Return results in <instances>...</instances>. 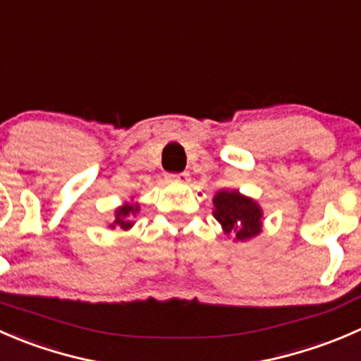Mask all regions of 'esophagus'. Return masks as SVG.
Returning <instances> with one entry per match:
<instances>
[{"label":"esophagus","instance_id":"34e87169","mask_svg":"<svg viewBox=\"0 0 361 361\" xmlns=\"http://www.w3.org/2000/svg\"><path fill=\"white\" fill-rule=\"evenodd\" d=\"M166 180L169 182H189V173L188 172H179V173H166Z\"/></svg>","mask_w":361,"mask_h":361}]
</instances>
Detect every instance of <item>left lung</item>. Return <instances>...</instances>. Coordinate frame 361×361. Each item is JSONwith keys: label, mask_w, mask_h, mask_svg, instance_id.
<instances>
[{"label": "left lung", "mask_w": 361, "mask_h": 361, "mask_svg": "<svg viewBox=\"0 0 361 361\" xmlns=\"http://www.w3.org/2000/svg\"><path fill=\"white\" fill-rule=\"evenodd\" d=\"M214 217L237 240H247L262 231V209L238 191H219L214 196Z\"/></svg>", "instance_id": "8db88e82"}]
</instances>
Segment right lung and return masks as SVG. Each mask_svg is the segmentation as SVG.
Instances as JSON below:
<instances>
[{
  "label": "right lung",
  "instance_id": "add662e5",
  "mask_svg": "<svg viewBox=\"0 0 361 361\" xmlns=\"http://www.w3.org/2000/svg\"><path fill=\"white\" fill-rule=\"evenodd\" d=\"M138 212V205H124L121 207L119 210H117V216H116V224H119L121 228H124V230H128V228L133 226V223H131L130 219H126L130 214H135Z\"/></svg>",
  "mask_w": 361,
  "mask_h": 361
}]
</instances>
